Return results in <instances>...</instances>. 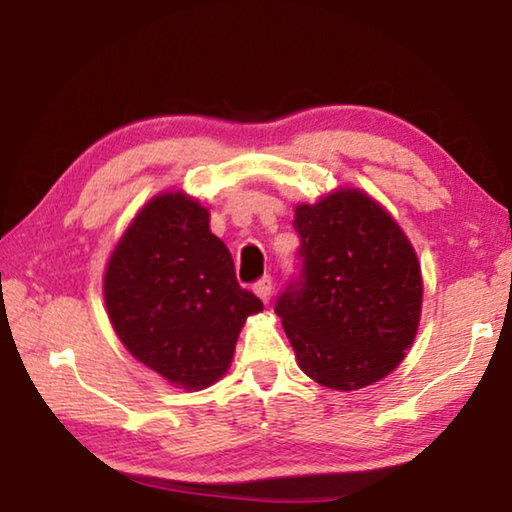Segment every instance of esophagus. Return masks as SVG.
Wrapping results in <instances>:
<instances>
[{"label": "esophagus", "instance_id": "34e87169", "mask_svg": "<svg viewBox=\"0 0 512 512\" xmlns=\"http://www.w3.org/2000/svg\"><path fill=\"white\" fill-rule=\"evenodd\" d=\"M271 289H273V284H271V277H262V280H257L255 284H253V291L257 293L259 298H262V302H268L271 300Z\"/></svg>", "mask_w": 512, "mask_h": 512}]
</instances>
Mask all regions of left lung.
Listing matches in <instances>:
<instances>
[{
  "mask_svg": "<svg viewBox=\"0 0 512 512\" xmlns=\"http://www.w3.org/2000/svg\"><path fill=\"white\" fill-rule=\"evenodd\" d=\"M298 271L275 314L300 368L336 391L393 372L418 332V257L391 216L357 189L296 207Z\"/></svg>",
  "mask_w": 512,
  "mask_h": 512,
  "instance_id": "obj_1",
  "label": "left lung"
}]
</instances>
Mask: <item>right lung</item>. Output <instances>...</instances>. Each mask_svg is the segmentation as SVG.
<instances>
[{
    "label": "right lung",
    "mask_w": 512,
    "mask_h": 512,
    "mask_svg": "<svg viewBox=\"0 0 512 512\" xmlns=\"http://www.w3.org/2000/svg\"><path fill=\"white\" fill-rule=\"evenodd\" d=\"M103 296L128 352L187 391L228 370L246 318L264 309L239 287L210 214L185 194H162L135 216L110 257Z\"/></svg>",
    "instance_id": "1"
}]
</instances>
